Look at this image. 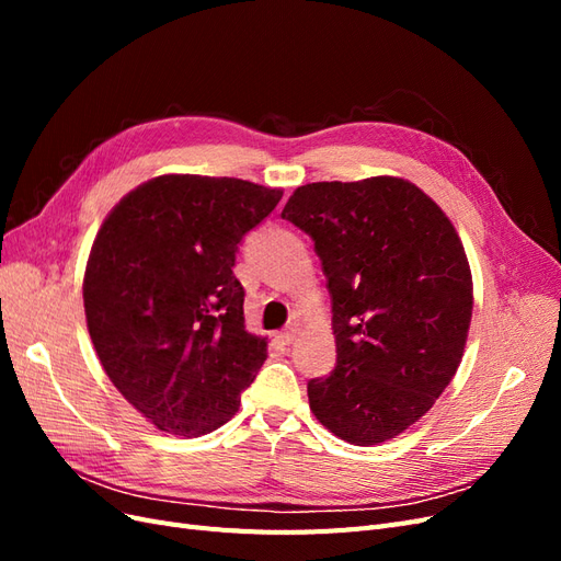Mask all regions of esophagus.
<instances>
[{
    "label": "esophagus",
    "mask_w": 561,
    "mask_h": 561,
    "mask_svg": "<svg viewBox=\"0 0 561 561\" xmlns=\"http://www.w3.org/2000/svg\"><path fill=\"white\" fill-rule=\"evenodd\" d=\"M295 336H297V325L285 328L283 332H278V334H276V339H278L280 344H293V342H295Z\"/></svg>",
    "instance_id": "34e87169"
}]
</instances>
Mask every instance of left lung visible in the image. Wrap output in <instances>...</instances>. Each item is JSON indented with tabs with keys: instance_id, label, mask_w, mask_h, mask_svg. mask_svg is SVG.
Instances as JSON below:
<instances>
[{
	"instance_id": "obj_1",
	"label": "left lung",
	"mask_w": 561,
	"mask_h": 561,
	"mask_svg": "<svg viewBox=\"0 0 561 561\" xmlns=\"http://www.w3.org/2000/svg\"><path fill=\"white\" fill-rule=\"evenodd\" d=\"M283 219L311 236L328 278L336 365L309 381L316 419L351 445L400 435L463 358L472 276L449 217L400 178L304 184Z\"/></svg>"
}]
</instances>
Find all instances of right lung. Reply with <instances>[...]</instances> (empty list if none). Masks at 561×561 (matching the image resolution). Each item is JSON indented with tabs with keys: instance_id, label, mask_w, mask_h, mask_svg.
I'll return each mask as SVG.
<instances>
[{
	"instance_id": "right-lung-1",
	"label": "right lung",
	"mask_w": 561,
	"mask_h": 561,
	"mask_svg": "<svg viewBox=\"0 0 561 561\" xmlns=\"http://www.w3.org/2000/svg\"><path fill=\"white\" fill-rule=\"evenodd\" d=\"M280 196L236 178L161 175L100 227L83 276L89 334L110 381L159 431L225 426L264 365L233 264Z\"/></svg>"
}]
</instances>
